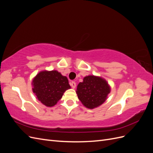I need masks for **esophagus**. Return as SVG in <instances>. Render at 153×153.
<instances>
[{"label":"esophagus","instance_id":"1","mask_svg":"<svg viewBox=\"0 0 153 153\" xmlns=\"http://www.w3.org/2000/svg\"><path fill=\"white\" fill-rule=\"evenodd\" d=\"M70 85L71 86L73 89H75V88L76 87V83L75 82H71L70 83Z\"/></svg>","mask_w":153,"mask_h":153}]
</instances>
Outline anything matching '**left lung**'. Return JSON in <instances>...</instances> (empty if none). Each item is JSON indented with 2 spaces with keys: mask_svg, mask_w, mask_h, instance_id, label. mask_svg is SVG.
Listing matches in <instances>:
<instances>
[{
  "mask_svg": "<svg viewBox=\"0 0 153 153\" xmlns=\"http://www.w3.org/2000/svg\"><path fill=\"white\" fill-rule=\"evenodd\" d=\"M110 91V86L104 78L89 75L78 84L76 92L83 105L87 108L93 109L105 102Z\"/></svg>",
  "mask_w": 153,
  "mask_h": 153,
  "instance_id": "8db88e82",
  "label": "left lung"
}]
</instances>
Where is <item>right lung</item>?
I'll use <instances>...</instances> for the list:
<instances>
[{
  "mask_svg": "<svg viewBox=\"0 0 153 153\" xmlns=\"http://www.w3.org/2000/svg\"><path fill=\"white\" fill-rule=\"evenodd\" d=\"M32 91L44 105L51 107L57 103L71 86L66 76L57 70L41 71L32 82Z\"/></svg>",
  "mask_w": 153,
  "mask_h": 153,
  "instance_id": "obj_1",
  "label": "right lung"
}]
</instances>
